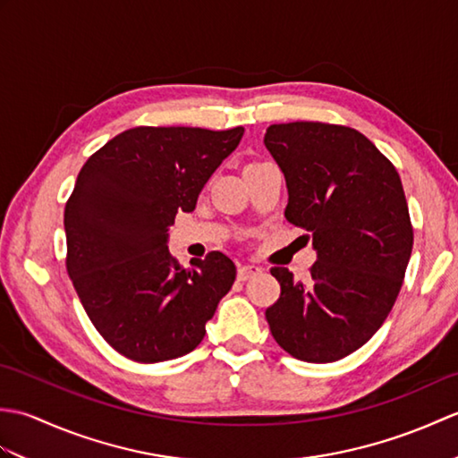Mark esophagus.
<instances>
[{"instance_id":"1","label":"esophagus","mask_w":458,"mask_h":458,"mask_svg":"<svg viewBox=\"0 0 458 458\" xmlns=\"http://www.w3.org/2000/svg\"><path fill=\"white\" fill-rule=\"evenodd\" d=\"M261 274V267L259 266H251V264H246V266H238V279L240 281H248L251 277H256Z\"/></svg>"}]
</instances>
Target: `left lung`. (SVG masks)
<instances>
[{
    "mask_svg": "<svg viewBox=\"0 0 458 458\" xmlns=\"http://www.w3.org/2000/svg\"><path fill=\"white\" fill-rule=\"evenodd\" d=\"M266 149L287 184L285 218L313 236L307 281L274 267L271 335L305 362L352 354L384 325L402 289L413 230L402 179L366 135L320 122L274 123Z\"/></svg>",
    "mask_w": 458,
    "mask_h": 458,
    "instance_id": "obj_1",
    "label": "left lung"
}]
</instances>
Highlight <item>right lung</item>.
Instances as JSON below:
<instances>
[{"instance_id":"add662e5","label":"right lung","mask_w":458,"mask_h":458,"mask_svg":"<svg viewBox=\"0 0 458 458\" xmlns=\"http://www.w3.org/2000/svg\"><path fill=\"white\" fill-rule=\"evenodd\" d=\"M244 128H133L84 163L64 208L66 269L96 330L135 362L192 352L236 279L220 251L184 269L169 251L177 212L238 148Z\"/></svg>"}]
</instances>
